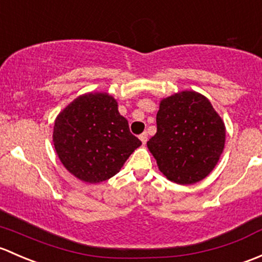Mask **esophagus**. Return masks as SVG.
<instances>
[{
	"label": "esophagus",
	"mask_w": 262,
	"mask_h": 262,
	"mask_svg": "<svg viewBox=\"0 0 262 262\" xmlns=\"http://www.w3.org/2000/svg\"><path fill=\"white\" fill-rule=\"evenodd\" d=\"M140 140H141V142H142V144H146V141H147V134H146V132H142V134L141 135H140Z\"/></svg>",
	"instance_id": "34e87169"
}]
</instances>
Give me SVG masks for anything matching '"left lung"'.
<instances>
[{
	"mask_svg": "<svg viewBox=\"0 0 262 262\" xmlns=\"http://www.w3.org/2000/svg\"><path fill=\"white\" fill-rule=\"evenodd\" d=\"M158 131L147 141L160 171L177 184L201 182L217 165L226 128L211 102L184 91L160 102Z\"/></svg>",
	"mask_w": 262,
	"mask_h": 262,
	"instance_id": "left-lung-1",
	"label": "left lung"
}]
</instances>
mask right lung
Returning a JSON list of instances; mask_svg holds the SVG:
<instances>
[{"instance_id": "1", "label": "right lung", "mask_w": 262, "mask_h": 262, "mask_svg": "<svg viewBox=\"0 0 262 262\" xmlns=\"http://www.w3.org/2000/svg\"><path fill=\"white\" fill-rule=\"evenodd\" d=\"M53 141L67 170L87 183L112 178L141 145L107 93L75 98L56 117Z\"/></svg>"}]
</instances>
